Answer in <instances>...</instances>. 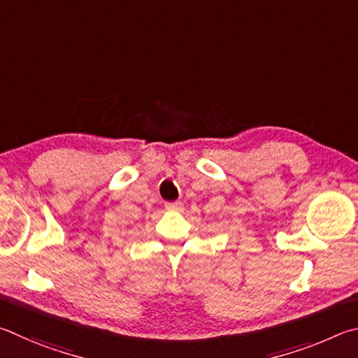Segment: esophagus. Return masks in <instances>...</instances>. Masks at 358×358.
<instances>
[{
	"label": "esophagus",
	"mask_w": 358,
	"mask_h": 358,
	"mask_svg": "<svg viewBox=\"0 0 358 358\" xmlns=\"http://www.w3.org/2000/svg\"><path fill=\"white\" fill-rule=\"evenodd\" d=\"M165 208H166L168 210H180V209H182V203H180V201L165 203Z\"/></svg>",
	"instance_id": "obj_1"
}]
</instances>
